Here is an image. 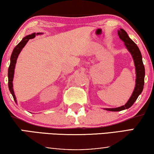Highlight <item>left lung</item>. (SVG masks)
I'll return each mask as SVG.
<instances>
[{
    "instance_id": "8db88e82",
    "label": "left lung",
    "mask_w": 154,
    "mask_h": 154,
    "mask_svg": "<svg viewBox=\"0 0 154 154\" xmlns=\"http://www.w3.org/2000/svg\"><path fill=\"white\" fill-rule=\"evenodd\" d=\"M118 35H119L120 38L124 42L126 48L130 52L132 58H133L136 71V83L134 91L132 92L129 100L128 101V102L125 105H123V106L117 107V108L104 109L105 110L110 111H120L129 109L137 100L139 95L142 93L144 85L145 69L144 64H143L142 62V54H141L140 49H139L137 45L134 43V41L130 38L128 33L123 29H120V30L118 31Z\"/></svg>"
}]
</instances>
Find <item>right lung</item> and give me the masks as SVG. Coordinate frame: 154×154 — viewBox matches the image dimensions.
<instances>
[{"instance_id":"1","label":"right lung","mask_w":154,"mask_h":154,"mask_svg":"<svg viewBox=\"0 0 154 154\" xmlns=\"http://www.w3.org/2000/svg\"><path fill=\"white\" fill-rule=\"evenodd\" d=\"M43 33H33L32 34H30L29 35H26L24 38H23V39L17 45H16V47L14 48L13 51L12 52L11 57H10V64L8 68V87H9V90L10 92H11L12 97L14 102L17 103L16 97L14 95V90H13V85H12V81H13V78H14V68H15V64L17 62V60L20 54V52L22 51V48L24 47L25 45L27 43V42L29 41V39H32L35 36V35H40L42 34Z\"/></svg>"}]
</instances>
